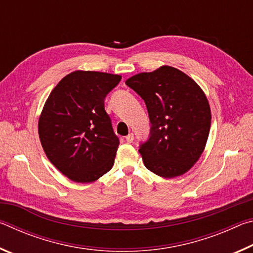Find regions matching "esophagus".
Masks as SVG:
<instances>
[{
	"label": "esophagus",
	"instance_id": "34e87169",
	"mask_svg": "<svg viewBox=\"0 0 253 253\" xmlns=\"http://www.w3.org/2000/svg\"><path fill=\"white\" fill-rule=\"evenodd\" d=\"M126 142L127 143H132V142H134V134H128L126 136Z\"/></svg>",
	"mask_w": 253,
	"mask_h": 253
}]
</instances>
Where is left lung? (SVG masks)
I'll return each mask as SVG.
<instances>
[{
	"label": "left lung",
	"instance_id": "obj_1",
	"mask_svg": "<svg viewBox=\"0 0 253 253\" xmlns=\"http://www.w3.org/2000/svg\"><path fill=\"white\" fill-rule=\"evenodd\" d=\"M146 104L151 135L140 145L146 169L158 176H181L199 161L208 142L211 109L202 88L176 68L162 66L126 80Z\"/></svg>",
	"mask_w": 253,
	"mask_h": 253
}]
</instances>
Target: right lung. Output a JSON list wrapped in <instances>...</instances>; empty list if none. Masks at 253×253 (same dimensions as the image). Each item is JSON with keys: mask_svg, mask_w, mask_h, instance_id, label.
Listing matches in <instances>:
<instances>
[{"mask_svg": "<svg viewBox=\"0 0 253 253\" xmlns=\"http://www.w3.org/2000/svg\"><path fill=\"white\" fill-rule=\"evenodd\" d=\"M122 76L77 70L59 81L41 111L38 130L49 161L77 183L97 181L113 168L119 145L105 97Z\"/></svg>", "mask_w": 253, "mask_h": 253, "instance_id": "right-lung-1", "label": "right lung"}]
</instances>
